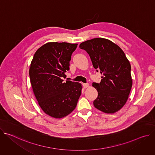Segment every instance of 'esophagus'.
I'll use <instances>...</instances> for the list:
<instances>
[{
	"label": "esophagus",
	"mask_w": 155,
	"mask_h": 155,
	"mask_svg": "<svg viewBox=\"0 0 155 155\" xmlns=\"http://www.w3.org/2000/svg\"><path fill=\"white\" fill-rule=\"evenodd\" d=\"M88 86H89V84H88V83H83V87L84 88H86Z\"/></svg>",
	"instance_id": "1"
}]
</instances>
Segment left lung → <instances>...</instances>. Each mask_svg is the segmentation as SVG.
<instances>
[{
    "label": "left lung",
    "mask_w": 155,
    "mask_h": 155,
    "mask_svg": "<svg viewBox=\"0 0 155 155\" xmlns=\"http://www.w3.org/2000/svg\"><path fill=\"white\" fill-rule=\"evenodd\" d=\"M79 47L87 53L94 68L103 75L99 83H93L98 92L94 107L107 114L118 111L126 104L132 85L130 64L124 53L103 38L86 40Z\"/></svg>",
    "instance_id": "obj_1"
}]
</instances>
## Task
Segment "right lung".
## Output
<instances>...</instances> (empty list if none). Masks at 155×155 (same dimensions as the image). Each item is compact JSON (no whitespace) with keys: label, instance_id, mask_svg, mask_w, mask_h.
<instances>
[{"label":"right lung","instance_id":"1","mask_svg":"<svg viewBox=\"0 0 155 155\" xmlns=\"http://www.w3.org/2000/svg\"><path fill=\"white\" fill-rule=\"evenodd\" d=\"M77 45L47 43L37 50L31 64L29 77L35 96L43 112L55 118L71 114L81 93L80 83L62 80L70 69L71 56Z\"/></svg>","mask_w":155,"mask_h":155}]
</instances>
